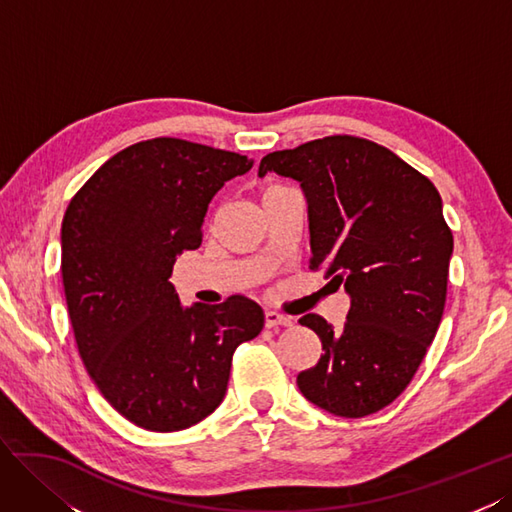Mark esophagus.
Here are the masks:
<instances>
[{"instance_id":"esophagus-1","label":"esophagus","mask_w":512,"mask_h":512,"mask_svg":"<svg viewBox=\"0 0 512 512\" xmlns=\"http://www.w3.org/2000/svg\"><path fill=\"white\" fill-rule=\"evenodd\" d=\"M294 324V319L281 315L276 311H266V328H274V326H291Z\"/></svg>"}]
</instances>
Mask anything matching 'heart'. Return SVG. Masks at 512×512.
I'll return each instance as SVG.
<instances>
[{
    "label": "heart",
    "mask_w": 512,
    "mask_h": 512,
    "mask_svg": "<svg viewBox=\"0 0 512 512\" xmlns=\"http://www.w3.org/2000/svg\"><path fill=\"white\" fill-rule=\"evenodd\" d=\"M281 188H287V186H281V184H266L264 191H261V197H266V195H270V193L281 191Z\"/></svg>",
    "instance_id": "b5f03b06"
}]
</instances>
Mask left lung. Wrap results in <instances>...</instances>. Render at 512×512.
Here are the masks:
<instances>
[{
	"label": "left lung",
	"mask_w": 512,
	"mask_h": 512,
	"mask_svg": "<svg viewBox=\"0 0 512 512\" xmlns=\"http://www.w3.org/2000/svg\"><path fill=\"white\" fill-rule=\"evenodd\" d=\"M300 182L309 201L311 270L345 285L343 330L309 313L300 324L324 354L298 375L321 410L362 418L384 410L412 382L442 321L452 231L433 182L375 141L332 135L261 158Z\"/></svg>",
	"instance_id": "8db88e82"
}]
</instances>
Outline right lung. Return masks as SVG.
Segmentation results:
<instances>
[{
  "instance_id": "1",
  "label": "right lung",
  "mask_w": 512,
  "mask_h": 512,
  "mask_svg": "<svg viewBox=\"0 0 512 512\" xmlns=\"http://www.w3.org/2000/svg\"><path fill=\"white\" fill-rule=\"evenodd\" d=\"M242 154L175 137L128 145L77 195L62 221V279L81 360L115 412L171 433L221 405L231 358L264 328L244 296L184 309L175 257L203 238L208 203L246 173Z\"/></svg>"
}]
</instances>
